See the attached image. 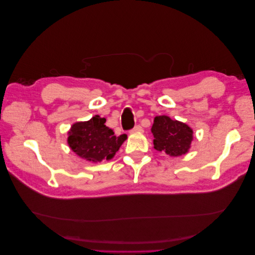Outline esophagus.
I'll use <instances>...</instances> for the list:
<instances>
[{
	"label": "esophagus",
	"mask_w": 255,
	"mask_h": 255,
	"mask_svg": "<svg viewBox=\"0 0 255 255\" xmlns=\"http://www.w3.org/2000/svg\"><path fill=\"white\" fill-rule=\"evenodd\" d=\"M130 132H132V133H141V132H143V129L140 126H136L132 130H130Z\"/></svg>",
	"instance_id": "esophagus-1"
}]
</instances>
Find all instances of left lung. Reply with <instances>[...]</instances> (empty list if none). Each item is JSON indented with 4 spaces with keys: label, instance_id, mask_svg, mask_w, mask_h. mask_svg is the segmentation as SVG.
Instances as JSON below:
<instances>
[{
    "label": "left lung",
    "instance_id": "obj_1",
    "mask_svg": "<svg viewBox=\"0 0 255 255\" xmlns=\"http://www.w3.org/2000/svg\"><path fill=\"white\" fill-rule=\"evenodd\" d=\"M151 132L154 149L170 156H181L190 149L194 130L186 123L172 120L168 116L154 118Z\"/></svg>",
    "mask_w": 255,
    "mask_h": 255
}]
</instances>
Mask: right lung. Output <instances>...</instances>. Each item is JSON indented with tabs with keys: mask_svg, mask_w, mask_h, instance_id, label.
<instances>
[{
	"mask_svg": "<svg viewBox=\"0 0 255 255\" xmlns=\"http://www.w3.org/2000/svg\"><path fill=\"white\" fill-rule=\"evenodd\" d=\"M105 122V118L96 115L88 121L74 123L68 132V144L71 150L91 163L112 159L128 137L126 134L115 136Z\"/></svg>",
	"mask_w": 255,
	"mask_h": 255,
	"instance_id": "obj_1",
	"label": "right lung"
}]
</instances>
